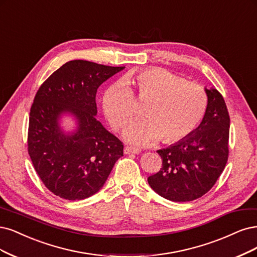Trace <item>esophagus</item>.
Returning <instances> with one entry per match:
<instances>
[{
  "label": "esophagus",
  "mask_w": 257,
  "mask_h": 257,
  "mask_svg": "<svg viewBox=\"0 0 257 257\" xmlns=\"http://www.w3.org/2000/svg\"><path fill=\"white\" fill-rule=\"evenodd\" d=\"M140 150L134 147H125L124 148V154H139Z\"/></svg>",
  "instance_id": "esophagus-1"
}]
</instances>
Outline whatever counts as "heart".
<instances>
[{"instance_id":"heart-1","label":"heart","mask_w":257,"mask_h":257,"mask_svg":"<svg viewBox=\"0 0 257 257\" xmlns=\"http://www.w3.org/2000/svg\"><path fill=\"white\" fill-rule=\"evenodd\" d=\"M125 81L136 87L139 103L147 104L146 119L133 123L123 133L128 143L146 146L161 138L165 144L178 143L196 128L205 112L204 89L168 70H140L128 73ZM103 110L116 130L123 128L137 116L134 94L125 83H114L106 89Z\"/></svg>"}]
</instances>
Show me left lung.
Masks as SVG:
<instances>
[{
  "label": "left lung",
  "mask_w": 257,
  "mask_h": 257,
  "mask_svg": "<svg viewBox=\"0 0 257 257\" xmlns=\"http://www.w3.org/2000/svg\"><path fill=\"white\" fill-rule=\"evenodd\" d=\"M207 106L200 125L179 143L158 150L163 167L148 178L151 188L173 202L201 198L213 187L228 158L229 116L223 96L206 89Z\"/></svg>",
  "instance_id": "obj_1"
}]
</instances>
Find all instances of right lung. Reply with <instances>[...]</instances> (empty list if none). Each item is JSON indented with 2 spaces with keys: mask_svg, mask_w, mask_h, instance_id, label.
<instances>
[{
  "mask_svg": "<svg viewBox=\"0 0 257 257\" xmlns=\"http://www.w3.org/2000/svg\"><path fill=\"white\" fill-rule=\"evenodd\" d=\"M124 67L71 60L53 73L35 95L30 112L28 149L44 186L66 200H83L107 180L123 144L96 120L98 88ZM71 114L78 126L65 132L59 120Z\"/></svg>",
  "mask_w": 257,
  "mask_h": 257,
  "instance_id": "obj_1",
  "label": "right lung"
}]
</instances>
